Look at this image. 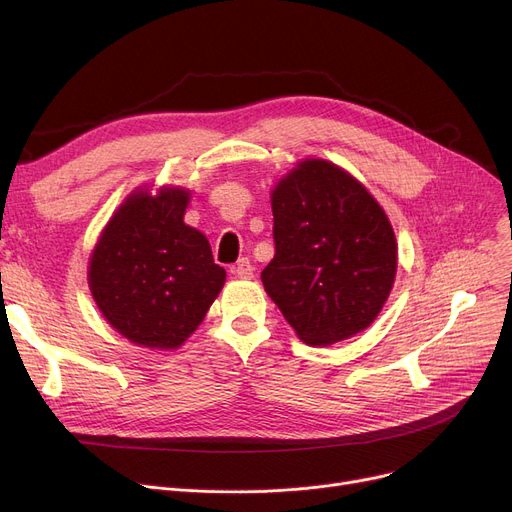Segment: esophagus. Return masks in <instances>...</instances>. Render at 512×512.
Wrapping results in <instances>:
<instances>
[{
    "label": "esophagus",
    "instance_id": "esophagus-1",
    "mask_svg": "<svg viewBox=\"0 0 512 512\" xmlns=\"http://www.w3.org/2000/svg\"><path fill=\"white\" fill-rule=\"evenodd\" d=\"M230 272H232L234 276H238V278L251 280V278H253V263H251L247 257H242V259H238V261L230 267Z\"/></svg>",
    "mask_w": 512,
    "mask_h": 512
}]
</instances>
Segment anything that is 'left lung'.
I'll list each match as a JSON object with an SVG mask.
<instances>
[{
	"instance_id": "left-lung-1",
	"label": "left lung",
	"mask_w": 512,
	"mask_h": 512,
	"mask_svg": "<svg viewBox=\"0 0 512 512\" xmlns=\"http://www.w3.org/2000/svg\"><path fill=\"white\" fill-rule=\"evenodd\" d=\"M272 211L276 255L261 282L292 330L328 346L369 328L398 265L382 205L344 168L309 157L274 186Z\"/></svg>"
}]
</instances>
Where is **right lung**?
Instances as JSON below:
<instances>
[{
  "mask_svg": "<svg viewBox=\"0 0 512 512\" xmlns=\"http://www.w3.org/2000/svg\"><path fill=\"white\" fill-rule=\"evenodd\" d=\"M191 191L137 188L114 211L89 259V290L118 334L132 344L174 351L218 297L226 270L213 263L205 234L184 224Z\"/></svg>",
  "mask_w": 512,
  "mask_h": 512,
  "instance_id": "1",
  "label": "right lung"
}]
</instances>
